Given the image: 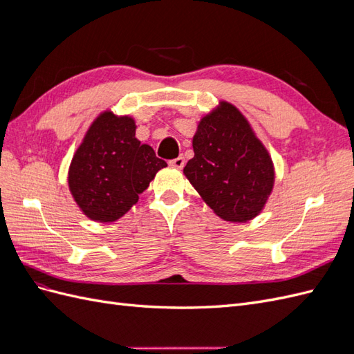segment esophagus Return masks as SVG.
<instances>
[{
	"mask_svg": "<svg viewBox=\"0 0 354 354\" xmlns=\"http://www.w3.org/2000/svg\"><path fill=\"white\" fill-rule=\"evenodd\" d=\"M168 164H169L171 167H173V168H178V169H181V168L185 167V158H183V156L174 158V159H171Z\"/></svg>",
	"mask_w": 354,
	"mask_h": 354,
	"instance_id": "obj_1",
	"label": "esophagus"
}]
</instances>
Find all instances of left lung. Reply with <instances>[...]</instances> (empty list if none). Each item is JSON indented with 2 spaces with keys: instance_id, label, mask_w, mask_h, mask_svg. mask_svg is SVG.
Listing matches in <instances>:
<instances>
[{
  "instance_id": "1",
  "label": "left lung",
  "mask_w": 354,
  "mask_h": 354,
  "mask_svg": "<svg viewBox=\"0 0 354 354\" xmlns=\"http://www.w3.org/2000/svg\"><path fill=\"white\" fill-rule=\"evenodd\" d=\"M183 173L217 216L246 223L263 211L274 186L267 149L236 106L221 100L202 116Z\"/></svg>"
}]
</instances>
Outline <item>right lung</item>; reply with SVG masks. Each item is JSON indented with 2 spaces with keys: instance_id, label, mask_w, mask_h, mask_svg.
Wrapping results in <instances>:
<instances>
[{
  "instance_id": "add662e5",
  "label": "right lung",
  "mask_w": 354,
  "mask_h": 354,
  "mask_svg": "<svg viewBox=\"0 0 354 354\" xmlns=\"http://www.w3.org/2000/svg\"><path fill=\"white\" fill-rule=\"evenodd\" d=\"M130 115L102 112L91 122L68 171L73 201L93 221L121 218L167 162L136 137Z\"/></svg>"
}]
</instances>
